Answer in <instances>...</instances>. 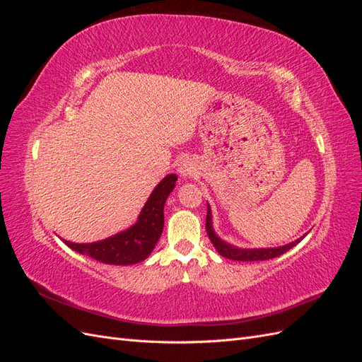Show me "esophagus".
<instances>
[{
  "label": "esophagus",
  "mask_w": 362,
  "mask_h": 362,
  "mask_svg": "<svg viewBox=\"0 0 362 362\" xmlns=\"http://www.w3.org/2000/svg\"><path fill=\"white\" fill-rule=\"evenodd\" d=\"M180 173L184 175V177H189V175L193 173V164L189 160H184L180 164Z\"/></svg>",
  "instance_id": "1"
}]
</instances>
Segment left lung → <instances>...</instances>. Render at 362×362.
Returning <instances> with one entry per match:
<instances>
[{
	"label": "left lung",
	"instance_id": "8db88e82",
	"mask_svg": "<svg viewBox=\"0 0 362 362\" xmlns=\"http://www.w3.org/2000/svg\"><path fill=\"white\" fill-rule=\"evenodd\" d=\"M205 229H206L208 238L211 240V243L214 245V247L217 249L218 254H221L225 258H228V259H234V261H264V259L275 258V257H279L282 254H286L287 250H290L293 246L298 245L300 240L303 238L302 237L300 240H296V242H293V243H290L287 246L273 247V249H238V247H234L231 245L222 242V240L214 234L213 226H211L210 206H208V210H206Z\"/></svg>",
	"mask_w": 362,
	"mask_h": 362
}]
</instances>
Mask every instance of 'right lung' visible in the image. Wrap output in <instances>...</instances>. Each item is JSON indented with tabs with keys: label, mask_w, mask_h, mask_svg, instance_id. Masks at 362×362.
I'll use <instances>...</instances> for the list:
<instances>
[{
	"label": "right lung",
	"mask_w": 362,
	"mask_h": 362,
	"mask_svg": "<svg viewBox=\"0 0 362 362\" xmlns=\"http://www.w3.org/2000/svg\"><path fill=\"white\" fill-rule=\"evenodd\" d=\"M177 175H168L154 192L148 202L141 208L139 221L127 231L116 234L103 242L78 245L63 240L71 249L78 254L95 258L105 264L128 266L144 261L156 247L164 226V204L175 187Z\"/></svg>",
	"instance_id": "add662e5"
}]
</instances>
